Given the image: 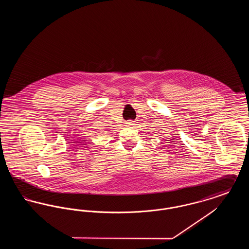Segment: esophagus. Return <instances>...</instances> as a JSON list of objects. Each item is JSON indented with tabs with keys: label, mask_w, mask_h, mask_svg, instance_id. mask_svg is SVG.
Masks as SVG:
<instances>
[{
	"label": "esophagus",
	"mask_w": 249,
	"mask_h": 249,
	"mask_svg": "<svg viewBox=\"0 0 249 249\" xmlns=\"http://www.w3.org/2000/svg\"><path fill=\"white\" fill-rule=\"evenodd\" d=\"M135 124H134V121H132V120H128L127 122H126V126H128V127H133Z\"/></svg>",
	"instance_id": "obj_1"
}]
</instances>
